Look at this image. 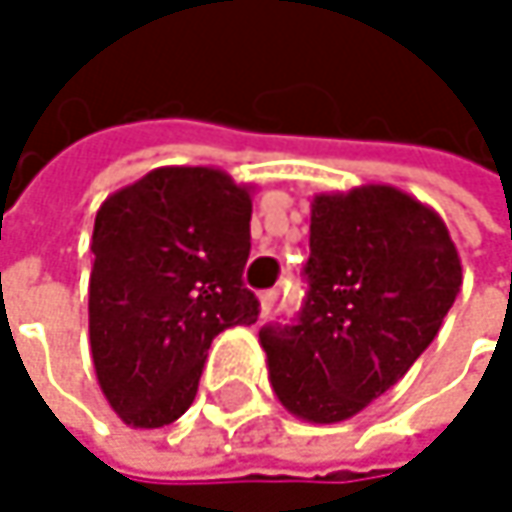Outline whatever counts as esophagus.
Segmentation results:
<instances>
[{
  "label": "esophagus",
  "mask_w": 512,
  "mask_h": 512,
  "mask_svg": "<svg viewBox=\"0 0 512 512\" xmlns=\"http://www.w3.org/2000/svg\"><path fill=\"white\" fill-rule=\"evenodd\" d=\"M275 305H278V290H266V293L260 296V314L269 317V314L275 311Z\"/></svg>",
  "instance_id": "1"
}]
</instances>
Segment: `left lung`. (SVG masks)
I'll use <instances>...</instances> for the list:
<instances>
[{"instance_id": "1", "label": "left lung", "mask_w": 512, "mask_h": 512, "mask_svg": "<svg viewBox=\"0 0 512 512\" xmlns=\"http://www.w3.org/2000/svg\"><path fill=\"white\" fill-rule=\"evenodd\" d=\"M308 299L263 329L269 385L308 424H338L385 394L442 329L462 284L445 219L388 183L311 201Z\"/></svg>"}]
</instances>
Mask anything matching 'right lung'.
I'll return each mask as SVG.
<instances>
[{
	"label": "right lung",
	"mask_w": 512,
	"mask_h": 512,
	"mask_svg": "<svg viewBox=\"0 0 512 512\" xmlns=\"http://www.w3.org/2000/svg\"><path fill=\"white\" fill-rule=\"evenodd\" d=\"M252 192L222 168L162 165L100 204L88 335L100 391L127 427L177 421L213 338L257 320L243 287Z\"/></svg>",
	"instance_id": "add662e5"
}]
</instances>
